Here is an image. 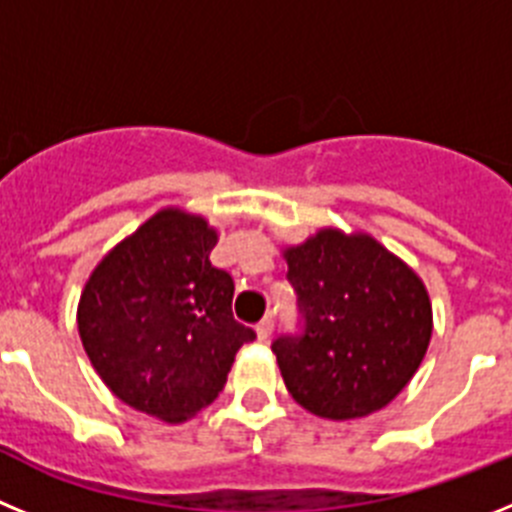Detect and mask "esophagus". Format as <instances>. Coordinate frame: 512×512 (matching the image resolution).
Wrapping results in <instances>:
<instances>
[{
	"label": "esophagus",
	"mask_w": 512,
	"mask_h": 512,
	"mask_svg": "<svg viewBox=\"0 0 512 512\" xmlns=\"http://www.w3.org/2000/svg\"><path fill=\"white\" fill-rule=\"evenodd\" d=\"M271 330H274V320L271 318H264L259 325H256V336H259V341H266V338L271 336Z\"/></svg>",
	"instance_id": "esophagus-1"
}]
</instances>
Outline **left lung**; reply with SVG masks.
<instances>
[{
  "label": "left lung",
  "mask_w": 512,
  "mask_h": 512,
  "mask_svg": "<svg viewBox=\"0 0 512 512\" xmlns=\"http://www.w3.org/2000/svg\"><path fill=\"white\" fill-rule=\"evenodd\" d=\"M302 333L271 343L289 395L312 415L351 420L390 405L433 333L425 284L372 235L323 228L284 251Z\"/></svg>",
  "instance_id": "8db88e82"
}]
</instances>
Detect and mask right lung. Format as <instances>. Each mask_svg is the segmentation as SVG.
<instances>
[{
    "mask_svg": "<svg viewBox=\"0 0 512 512\" xmlns=\"http://www.w3.org/2000/svg\"><path fill=\"white\" fill-rule=\"evenodd\" d=\"M217 230L166 207L117 243L81 292L79 336L125 405L182 423L228 382L256 333L233 318V277L210 264Z\"/></svg>",
    "mask_w": 512,
    "mask_h": 512,
    "instance_id": "1",
    "label": "right lung"
}]
</instances>
